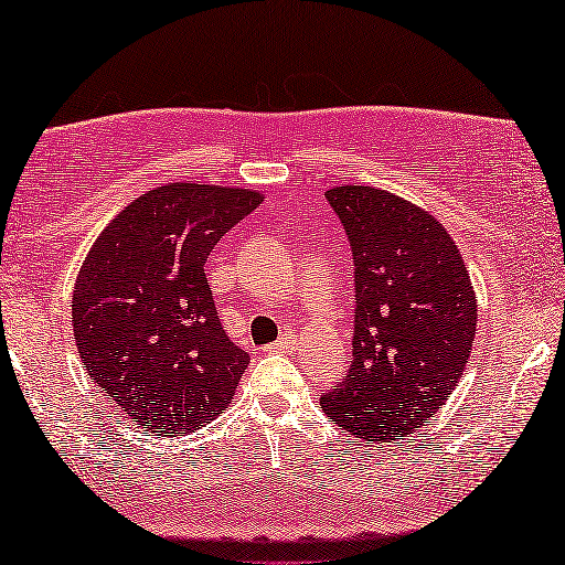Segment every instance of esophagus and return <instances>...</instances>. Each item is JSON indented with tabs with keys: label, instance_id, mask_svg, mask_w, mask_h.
Wrapping results in <instances>:
<instances>
[{
	"label": "esophagus",
	"instance_id": "34e87169",
	"mask_svg": "<svg viewBox=\"0 0 565 565\" xmlns=\"http://www.w3.org/2000/svg\"><path fill=\"white\" fill-rule=\"evenodd\" d=\"M291 344H294V337L289 334V331H284V334L279 337V342L271 344L268 349H271V352H286V349H289Z\"/></svg>",
	"mask_w": 565,
	"mask_h": 565
}]
</instances>
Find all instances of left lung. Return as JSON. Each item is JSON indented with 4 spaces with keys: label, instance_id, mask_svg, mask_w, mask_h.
I'll list each match as a JSON object with an SVG mask.
<instances>
[{
    "label": "left lung",
    "instance_id": "1",
    "mask_svg": "<svg viewBox=\"0 0 565 565\" xmlns=\"http://www.w3.org/2000/svg\"><path fill=\"white\" fill-rule=\"evenodd\" d=\"M354 258V339L344 382L321 395L331 423L399 440L458 387L478 307L458 246L427 211L370 185L327 191Z\"/></svg>",
    "mask_w": 565,
    "mask_h": 565
}]
</instances>
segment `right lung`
I'll return each instance as SVG.
<instances>
[{
    "label": "right lung",
    "mask_w": 565,
    "mask_h": 565,
    "mask_svg": "<svg viewBox=\"0 0 565 565\" xmlns=\"http://www.w3.org/2000/svg\"><path fill=\"white\" fill-rule=\"evenodd\" d=\"M258 203L246 188L160 185L113 218L79 268V360L150 433H193L234 399L248 354L223 331L203 264Z\"/></svg>",
    "instance_id": "add662e5"
}]
</instances>
